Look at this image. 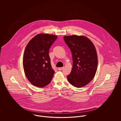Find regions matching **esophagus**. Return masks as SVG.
Here are the masks:
<instances>
[{
	"instance_id": "34e87169",
	"label": "esophagus",
	"mask_w": 121,
	"mask_h": 121,
	"mask_svg": "<svg viewBox=\"0 0 121 121\" xmlns=\"http://www.w3.org/2000/svg\"><path fill=\"white\" fill-rule=\"evenodd\" d=\"M63 67H61V68H58V70H63Z\"/></svg>"
}]
</instances>
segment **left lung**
I'll use <instances>...</instances> for the list:
<instances>
[{"mask_svg": "<svg viewBox=\"0 0 121 121\" xmlns=\"http://www.w3.org/2000/svg\"><path fill=\"white\" fill-rule=\"evenodd\" d=\"M63 39L72 52L73 60L68 80L76 87L85 86L92 80L97 71L98 56L95 47L85 36H65Z\"/></svg>", "mask_w": 121, "mask_h": 121, "instance_id": "8db88e82", "label": "left lung"}]
</instances>
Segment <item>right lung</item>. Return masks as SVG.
I'll return each instance as SVG.
<instances>
[{
	"mask_svg": "<svg viewBox=\"0 0 121 121\" xmlns=\"http://www.w3.org/2000/svg\"><path fill=\"white\" fill-rule=\"evenodd\" d=\"M57 36L39 34L29 42L23 57V67L28 80L35 86L43 87L52 80L54 71L49 56V48Z\"/></svg>",
	"mask_w": 121,
	"mask_h": 121,
	"instance_id": "add662e5",
	"label": "right lung"
}]
</instances>
